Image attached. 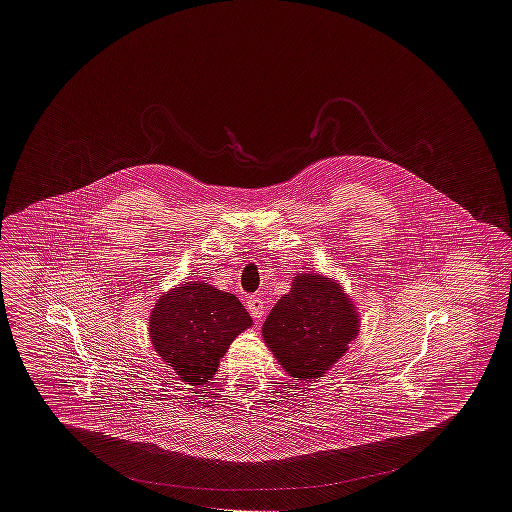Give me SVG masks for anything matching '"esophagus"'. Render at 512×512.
<instances>
[{
  "instance_id": "1",
  "label": "esophagus",
  "mask_w": 512,
  "mask_h": 512,
  "mask_svg": "<svg viewBox=\"0 0 512 512\" xmlns=\"http://www.w3.org/2000/svg\"><path fill=\"white\" fill-rule=\"evenodd\" d=\"M245 307H247L249 315L253 318H257V320L265 317V313H267L265 301H263L259 295H249V297L245 299Z\"/></svg>"
}]
</instances>
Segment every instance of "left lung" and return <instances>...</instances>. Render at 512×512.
Here are the masks:
<instances>
[{
    "label": "left lung",
    "mask_w": 512,
    "mask_h": 512,
    "mask_svg": "<svg viewBox=\"0 0 512 512\" xmlns=\"http://www.w3.org/2000/svg\"><path fill=\"white\" fill-rule=\"evenodd\" d=\"M359 332L357 313L332 280L318 274L295 276L263 324V338L278 363L297 380L326 374Z\"/></svg>",
    "instance_id": "8db88e82"
}]
</instances>
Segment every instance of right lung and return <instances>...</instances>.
<instances>
[{
    "label": "right lung",
    "mask_w": 512,
    "mask_h": 512,
    "mask_svg": "<svg viewBox=\"0 0 512 512\" xmlns=\"http://www.w3.org/2000/svg\"><path fill=\"white\" fill-rule=\"evenodd\" d=\"M251 317L234 293L203 282H186L157 301L149 318L155 351L190 384H205L217 372L220 357Z\"/></svg>",
    "instance_id": "add662e5"
}]
</instances>
